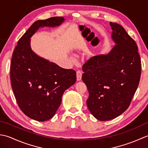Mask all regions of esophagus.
I'll list each match as a JSON object with an SVG mask.
<instances>
[{
  "label": "esophagus",
  "mask_w": 148,
  "mask_h": 148,
  "mask_svg": "<svg viewBox=\"0 0 148 148\" xmlns=\"http://www.w3.org/2000/svg\"><path fill=\"white\" fill-rule=\"evenodd\" d=\"M82 74H83V72L81 70L77 71L76 75H77V81L81 80V77H82Z\"/></svg>",
  "instance_id": "1"
}]
</instances>
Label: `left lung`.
Here are the masks:
<instances>
[{"label": "left lung", "instance_id": "1", "mask_svg": "<svg viewBox=\"0 0 148 148\" xmlns=\"http://www.w3.org/2000/svg\"><path fill=\"white\" fill-rule=\"evenodd\" d=\"M116 46L108 55L93 56L83 65L82 80L89 92L86 104L100 121L121 114L139 85L141 61L136 42L120 25L110 22Z\"/></svg>", "mask_w": 148, "mask_h": 148}]
</instances>
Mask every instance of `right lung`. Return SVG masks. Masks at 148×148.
Returning <instances> with one entry per match:
<instances>
[{
  "mask_svg": "<svg viewBox=\"0 0 148 148\" xmlns=\"http://www.w3.org/2000/svg\"><path fill=\"white\" fill-rule=\"evenodd\" d=\"M62 16L37 20L19 39L12 55L10 77L19 108L34 120L45 121L55 115L65 91L76 83V72L40 57L30 47V37L43 27H56Z\"/></svg>",
  "mask_w": 148,
  "mask_h": 148,
  "instance_id": "obj_1",
  "label": "right lung"
}]
</instances>
